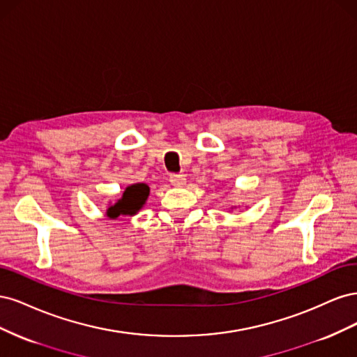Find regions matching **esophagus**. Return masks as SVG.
Segmentation results:
<instances>
[{
    "label": "esophagus",
    "instance_id": "34e87169",
    "mask_svg": "<svg viewBox=\"0 0 357 357\" xmlns=\"http://www.w3.org/2000/svg\"><path fill=\"white\" fill-rule=\"evenodd\" d=\"M169 181L172 186H177V188H181L186 185V177L183 174H171L169 176Z\"/></svg>",
    "mask_w": 357,
    "mask_h": 357
}]
</instances>
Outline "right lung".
<instances>
[{"instance_id": "right-lung-1", "label": "right lung", "mask_w": 357, "mask_h": 357, "mask_svg": "<svg viewBox=\"0 0 357 357\" xmlns=\"http://www.w3.org/2000/svg\"><path fill=\"white\" fill-rule=\"evenodd\" d=\"M149 186L146 183H135V185L128 186L123 192L121 199H117L113 205L107 208V218L117 219L119 215H134L143 207L149 197Z\"/></svg>"}]
</instances>
